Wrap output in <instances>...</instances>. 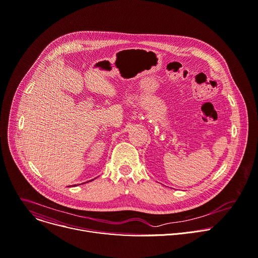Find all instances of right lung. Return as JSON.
Instances as JSON below:
<instances>
[{
  "mask_svg": "<svg viewBox=\"0 0 258 258\" xmlns=\"http://www.w3.org/2000/svg\"><path fill=\"white\" fill-rule=\"evenodd\" d=\"M90 181H91V180H90Z\"/></svg>",
  "mask_w": 258,
  "mask_h": 258,
  "instance_id": "add662e5",
  "label": "right lung"
}]
</instances>
